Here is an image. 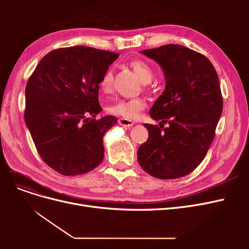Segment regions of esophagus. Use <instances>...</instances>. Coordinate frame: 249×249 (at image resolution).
Wrapping results in <instances>:
<instances>
[{"label": "esophagus", "mask_w": 249, "mask_h": 249, "mask_svg": "<svg viewBox=\"0 0 249 249\" xmlns=\"http://www.w3.org/2000/svg\"><path fill=\"white\" fill-rule=\"evenodd\" d=\"M118 124L120 125H123V126L129 127V126H132L134 124V122H132V120H130V119H126V118H119Z\"/></svg>", "instance_id": "1"}]
</instances>
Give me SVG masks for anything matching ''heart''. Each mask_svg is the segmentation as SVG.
<instances>
[{"instance_id":"b5f03b06","label":"heart","mask_w":249,"mask_h":249,"mask_svg":"<svg viewBox=\"0 0 249 249\" xmlns=\"http://www.w3.org/2000/svg\"><path fill=\"white\" fill-rule=\"evenodd\" d=\"M131 67L135 73L139 77L140 81L143 84H147L154 78V70L144 60H134L130 63ZM100 89L104 93H108L112 90L113 87V71L111 69L107 70L102 76L100 83ZM146 107V103L143 99L137 97L132 100H118L114 101L108 105L107 111L113 115L122 116L126 119H135L137 118L139 113L144 110Z\"/></svg>"}]
</instances>
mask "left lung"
<instances>
[{
    "label": "left lung",
    "instance_id": "1",
    "mask_svg": "<svg viewBox=\"0 0 249 249\" xmlns=\"http://www.w3.org/2000/svg\"><path fill=\"white\" fill-rule=\"evenodd\" d=\"M141 53L164 71L165 90L149 115L168 126L144 124L148 138L138 148L139 165L158 178L185 177L201 163L214 139L223 108L219 79L206 56L186 47L165 44Z\"/></svg>",
    "mask_w": 249,
    "mask_h": 249
}]
</instances>
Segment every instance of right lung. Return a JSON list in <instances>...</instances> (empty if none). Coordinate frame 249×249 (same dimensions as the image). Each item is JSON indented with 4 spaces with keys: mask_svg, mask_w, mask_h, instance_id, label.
<instances>
[{
    "mask_svg": "<svg viewBox=\"0 0 249 249\" xmlns=\"http://www.w3.org/2000/svg\"><path fill=\"white\" fill-rule=\"evenodd\" d=\"M119 54L89 47L44 56L26 86L25 122L41 159L63 176H79L104 159L103 137L117 123L102 112L99 83Z\"/></svg>",
    "mask_w": 249,
    "mask_h": 249,
    "instance_id": "1",
    "label": "right lung"
}]
</instances>
